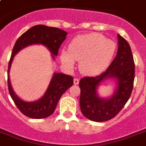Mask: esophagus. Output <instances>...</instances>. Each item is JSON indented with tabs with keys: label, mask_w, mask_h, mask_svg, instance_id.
Returning <instances> with one entry per match:
<instances>
[{
	"label": "esophagus",
	"mask_w": 146,
	"mask_h": 146,
	"mask_svg": "<svg viewBox=\"0 0 146 146\" xmlns=\"http://www.w3.org/2000/svg\"><path fill=\"white\" fill-rule=\"evenodd\" d=\"M73 82H74V84L75 85H78L79 84V82H80V80H79L78 78H74V80H73Z\"/></svg>",
	"instance_id": "obj_1"
}]
</instances>
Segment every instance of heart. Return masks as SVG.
<instances>
[{
	"instance_id": "1",
	"label": "heart",
	"mask_w": 146,
	"mask_h": 146,
	"mask_svg": "<svg viewBox=\"0 0 146 146\" xmlns=\"http://www.w3.org/2000/svg\"><path fill=\"white\" fill-rule=\"evenodd\" d=\"M115 49L113 41L98 33H91L73 38L68 50H61L60 59L69 67H73L75 60H80V71L86 75H93L108 65Z\"/></svg>"
}]
</instances>
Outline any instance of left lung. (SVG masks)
Listing matches in <instances>:
<instances>
[{"mask_svg":"<svg viewBox=\"0 0 146 146\" xmlns=\"http://www.w3.org/2000/svg\"><path fill=\"white\" fill-rule=\"evenodd\" d=\"M116 57L106 70L96 76H86L80 81V109L89 120L96 122L109 120L118 114L131 96L135 77V64L129 43L120 36ZM108 77L118 80V89L109 100L100 99L96 89Z\"/></svg>","mask_w":146,"mask_h":146,"instance_id":"8db88e82","label":"left lung"}]
</instances>
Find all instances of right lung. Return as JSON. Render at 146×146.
<instances>
[{"label": "right lung", "mask_w": 146, "mask_h": 146, "mask_svg": "<svg viewBox=\"0 0 146 146\" xmlns=\"http://www.w3.org/2000/svg\"><path fill=\"white\" fill-rule=\"evenodd\" d=\"M66 34L65 31L60 29L44 25H36L24 33L15 43L8 64V90L17 108L22 113L29 117L42 119L51 115L56 108L60 98L73 86V77L63 73H54L46 92L41 99L34 102H24L16 96L10 85L9 72L13 57L19 50L33 44H44L53 54L57 56L60 47L66 39Z\"/></svg>", "instance_id": "add662e5"}]
</instances>
